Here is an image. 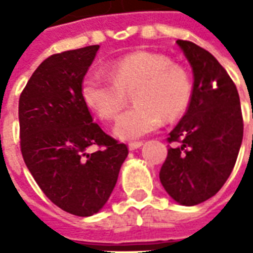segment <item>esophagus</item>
I'll return each instance as SVG.
<instances>
[{"label": "esophagus", "instance_id": "obj_1", "mask_svg": "<svg viewBox=\"0 0 253 253\" xmlns=\"http://www.w3.org/2000/svg\"><path fill=\"white\" fill-rule=\"evenodd\" d=\"M142 146V142H130L128 143V149L130 150H137Z\"/></svg>", "mask_w": 253, "mask_h": 253}]
</instances>
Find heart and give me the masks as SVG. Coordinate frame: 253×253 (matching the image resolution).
<instances>
[{
  "mask_svg": "<svg viewBox=\"0 0 253 253\" xmlns=\"http://www.w3.org/2000/svg\"><path fill=\"white\" fill-rule=\"evenodd\" d=\"M192 80L180 65L170 63L161 54L132 52L111 63L110 74L89 73L84 78L81 94L89 110L103 121H115L134 92L135 107L125 112L114 134L123 141H135L156 131L163 118L175 121L192 99Z\"/></svg>",
  "mask_w": 253,
  "mask_h": 253,
  "instance_id": "1",
  "label": "heart"
}]
</instances>
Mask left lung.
<instances>
[{"instance_id": "obj_1", "label": "left lung", "mask_w": 253, "mask_h": 253, "mask_svg": "<svg viewBox=\"0 0 253 253\" xmlns=\"http://www.w3.org/2000/svg\"><path fill=\"white\" fill-rule=\"evenodd\" d=\"M194 73L188 110L169 132L160 170L168 195L183 206H195L221 190L233 170L243 142L244 123L239 92L211 54L188 41L176 42Z\"/></svg>"}]
</instances>
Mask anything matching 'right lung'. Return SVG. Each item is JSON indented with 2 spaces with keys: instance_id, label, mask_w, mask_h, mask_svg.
Returning <instances> with one entry per match:
<instances>
[{
  "instance_id": "add662e5",
  "label": "right lung",
  "mask_w": 253,
  "mask_h": 253,
  "mask_svg": "<svg viewBox=\"0 0 253 253\" xmlns=\"http://www.w3.org/2000/svg\"><path fill=\"white\" fill-rule=\"evenodd\" d=\"M100 46L54 54L19 100L20 148L31 175L65 211L89 217L104 206L128 150L93 123L81 85ZM90 146L97 152L89 154Z\"/></svg>"
}]
</instances>
